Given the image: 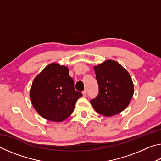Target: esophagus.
<instances>
[{
    "label": "esophagus",
    "mask_w": 161,
    "mask_h": 161,
    "mask_svg": "<svg viewBox=\"0 0 161 161\" xmlns=\"http://www.w3.org/2000/svg\"><path fill=\"white\" fill-rule=\"evenodd\" d=\"M82 94H83L84 97H86V90H84L82 92Z\"/></svg>",
    "instance_id": "obj_1"
}]
</instances>
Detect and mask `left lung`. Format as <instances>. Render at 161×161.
I'll return each instance as SVG.
<instances>
[{"instance_id":"left-lung-1","label":"left lung","mask_w":161,"mask_h":161,"mask_svg":"<svg viewBox=\"0 0 161 161\" xmlns=\"http://www.w3.org/2000/svg\"><path fill=\"white\" fill-rule=\"evenodd\" d=\"M94 69L99 93L90 101L92 107L105 116L121 112L129 104L134 91L129 72L114 60L105 61Z\"/></svg>"}]
</instances>
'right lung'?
Returning a JSON list of instances; mask_svg holds the SVG:
<instances>
[{"label":"right lung","mask_w":161,"mask_h":161,"mask_svg":"<svg viewBox=\"0 0 161 161\" xmlns=\"http://www.w3.org/2000/svg\"><path fill=\"white\" fill-rule=\"evenodd\" d=\"M82 94L76 91L68 68L59 64L47 65L33 80L30 97L35 110L49 121L60 122L74 111Z\"/></svg>","instance_id":"1"}]
</instances>
